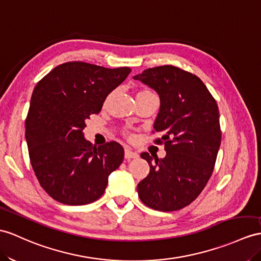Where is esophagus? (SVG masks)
<instances>
[{
  "instance_id": "esophagus-1",
  "label": "esophagus",
  "mask_w": 261,
  "mask_h": 261,
  "mask_svg": "<svg viewBox=\"0 0 261 261\" xmlns=\"http://www.w3.org/2000/svg\"><path fill=\"white\" fill-rule=\"evenodd\" d=\"M138 154L136 151H133L129 148L125 149V158L126 160H130V158H137Z\"/></svg>"
}]
</instances>
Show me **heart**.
Instances as JSON below:
<instances>
[{"instance_id": "1", "label": "heart", "mask_w": 261, "mask_h": 261, "mask_svg": "<svg viewBox=\"0 0 261 261\" xmlns=\"http://www.w3.org/2000/svg\"><path fill=\"white\" fill-rule=\"evenodd\" d=\"M141 93H151V92H150V91H147V90H145V91H142ZM111 97H112V94L110 95V96H109V97H107V98H106V101H105V103H109V100L111 99Z\"/></svg>"}]
</instances>
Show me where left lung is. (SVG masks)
<instances>
[{
  "instance_id": "obj_1",
  "label": "left lung",
  "mask_w": 261,
  "mask_h": 261,
  "mask_svg": "<svg viewBox=\"0 0 261 261\" xmlns=\"http://www.w3.org/2000/svg\"><path fill=\"white\" fill-rule=\"evenodd\" d=\"M158 94L161 109L154 129L162 133L166 156H141L149 174L137 185L141 200L160 212L188 206L213 174L221 141L219 111L208 88L196 75L173 65L147 68L135 75Z\"/></svg>"
}]
</instances>
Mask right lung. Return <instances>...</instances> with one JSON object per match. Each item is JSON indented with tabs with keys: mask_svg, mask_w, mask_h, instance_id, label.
Wrapping results in <instances>:
<instances>
[{
	"mask_svg": "<svg viewBox=\"0 0 261 261\" xmlns=\"http://www.w3.org/2000/svg\"><path fill=\"white\" fill-rule=\"evenodd\" d=\"M130 71L68 62L37 83L25 120V138L34 173L53 199L81 206L104 194L109 176L124 160V149L116 142L95 147L83 129Z\"/></svg>",
	"mask_w": 261,
	"mask_h": 261,
	"instance_id": "right-lung-1",
	"label": "right lung"
}]
</instances>
